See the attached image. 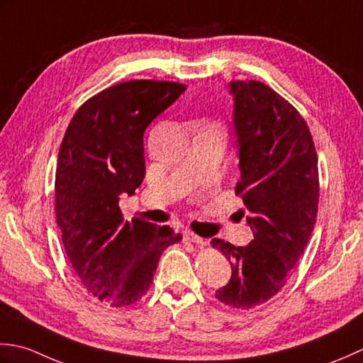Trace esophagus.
I'll return each instance as SVG.
<instances>
[{
	"instance_id": "1",
	"label": "esophagus",
	"mask_w": 363,
	"mask_h": 363,
	"mask_svg": "<svg viewBox=\"0 0 363 363\" xmlns=\"http://www.w3.org/2000/svg\"><path fill=\"white\" fill-rule=\"evenodd\" d=\"M183 240L184 241H189V242H196V244H205L203 238H201V236H197L196 233H192L191 230H184L183 232Z\"/></svg>"
}]
</instances>
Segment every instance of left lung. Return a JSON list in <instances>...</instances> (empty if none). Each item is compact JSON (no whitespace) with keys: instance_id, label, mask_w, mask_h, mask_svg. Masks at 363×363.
Masks as SVG:
<instances>
[{"instance_id":"8db88e82","label":"left lung","mask_w":363,"mask_h":363,"mask_svg":"<svg viewBox=\"0 0 363 363\" xmlns=\"http://www.w3.org/2000/svg\"><path fill=\"white\" fill-rule=\"evenodd\" d=\"M233 127L238 136L242 199L254 240L233 246L213 238L211 246L232 266V277L216 291L223 304L249 310L282 290L313 232L320 177L312 133L298 109L255 79L232 81Z\"/></svg>"}]
</instances>
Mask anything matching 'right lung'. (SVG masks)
I'll return each mask as SVG.
<instances>
[{
  "mask_svg": "<svg viewBox=\"0 0 363 363\" xmlns=\"http://www.w3.org/2000/svg\"><path fill=\"white\" fill-rule=\"evenodd\" d=\"M186 91L174 81L133 79L84 101L57 155L56 223L84 290L111 307L149 291L162 250L182 240L169 225L123 220L121 194L145 175L144 131Z\"/></svg>",
  "mask_w": 363,
  "mask_h": 363,
  "instance_id": "1",
  "label": "right lung"
}]
</instances>
